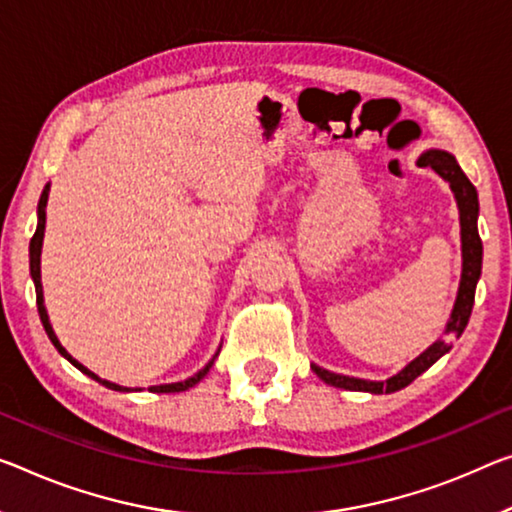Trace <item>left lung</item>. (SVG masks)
Returning a JSON list of instances; mask_svg holds the SVG:
<instances>
[{
	"mask_svg": "<svg viewBox=\"0 0 512 512\" xmlns=\"http://www.w3.org/2000/svg\"><path fill=\"white\" fill-rule=\"evenodd\" d=\"M421 167L435 169L439 176H442L455 194V201H458L460 208V229H462V279H460V290L458 300H455L451 320L446 325V338L444 341L432 343L430 348L423 352L421 357H416L410 366H405L398 375H393L387 382H371V380H357V377H345L329 373L325 368L311 364L313 373H316L322 382H327L329 387H338L345 391H368V393H391L407 387V384L414 382L423 371L435 364V361L446 355L451 350L453 338H458L465 332L471 309H474V295H476V283L481 277V265H483V242L481 235H478V194L476 187L471 185V180L465 176V171L460 169L458 160L451 153L446 151H428L419 160Z\"/></svg>",
	"mask_w": 512,
	"mask_h": 512,
	"instance_id": "left-lung-1",
	"label": "left lung"
}]
</instances>
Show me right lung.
Here are the masks:
<instances>
[{
  "mask_svg": "<svg viewBox=\"0 0 512 512\" xmlns=\"http://www.w3.org/2000/svg\"><path fill=\"white\" fill-rule=\"evenodd\" d=\"M45 206H47V187H45L43 194H41V201H38V226H36L34 238H31V242H29V270H31V279H34V286H36V306H38V316H41V322H43L45 332H47V336H50V341H52L54 348H57V350L61 352V355H64L75 368H80V371H82L84 375L93 377V380L100 382L102 387H107V389H114V391H130V389H125V387H119V384H114V382L100 380V377H98L96 373H91L89 368L80 364V361H75L73 357H70L68 352H66V348H61L59 338L54 336V332H52L50 318H47V311H45V304H43V286H41V247H43V233H45ZM212 364H215V359H212L206 368H201V371L196 373L194 377H190V380L176 382V384H162V387H151V391H155V393L187 391L190 387H194V384H199V382L203 380V377L208 375Z\"/></svg>",
  "mask_w": 512,
  "mask_h": 512,
  "instance_id": "add662e5",
  "label": "right lung"
}]
</instances>
